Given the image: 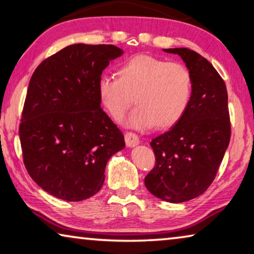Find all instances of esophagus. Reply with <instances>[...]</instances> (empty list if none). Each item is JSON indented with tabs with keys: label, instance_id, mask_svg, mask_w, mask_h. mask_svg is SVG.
Here are the masks:
<instances>
[{
	"label": "esophagus",
	"instance_id": "34e87169",
	"mask_svg": "<svg viewBox=\"0 0 254 254\" xmlns=\"http://www.w3.org/2000/svg\"><path fill=\"white\" fill-rule=\"evenodd\" d=\"M124 139H126V143L127 147H135L140 142L139 136L134 132H127L126 135H124Z\"/></svg>",
	"mask_w": 254,
	"mask_h": 254
}]
</instances>
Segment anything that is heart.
<instances>
[{
	"label": "heart",
	"mask_w": 254,
	"mask_h": 254,
	"mask_svg": "<svg viewBox=\"0 0 254 254\" xmlns=\"http://www.w3.org/2000/svg\"><path fill=\"white\" fill-rule=\"evenodd\" d=\"M97 93L102 105L114 120H121L134 103L128 127L144 130L156 124L169 128L186 113L192 95L190 70L180 63L150 55H136L118 69V78L101 77Z\"/></svg>",
	"instance_id": "1"
}]
</instances>
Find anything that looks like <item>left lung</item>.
<instances>
[{
    "mask_svg": "<svg viewBox=\"0 0 254 254\" xmlns=\"http://www.w3.org/2000/svg\"><path fill=\"white\" fill-rule=\"evenodd\" d=\"M177 54L192 76V95L180 121L150 145L156 165L145 176L148 190L169 203H183L206 191L229 147L231 122L224 80L207 59L187 48Z\"/></svg>",
    "mask_w": 254,
    "mask_h": 254,
    "instance_id": "obj_1",
    "label": "left lung"
}]
</instances>
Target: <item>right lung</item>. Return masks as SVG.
Here are the masks:
<instances>
[{"label": "right lung", "instance_id": "right-lung-1", "mask_svg": "<svg viewBox=\"0 0 254 254\" xmlns=\"http://www.w3.org/2000/svg\"><path fill=\"white\" fill-rule=\"evenodd\" d=\"M121 55L113 45H71L45 59L31 76L19 127L23 163L57 198L95 195L109 159L126 145L97 93L102 71Z\"/></svg>", "mask_w": 254, "mask_h": 254}]
</instances>
